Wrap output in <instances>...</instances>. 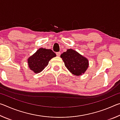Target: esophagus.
Instances as JSON below:
<instances>
[{"label":"esophagus","instance_id":"34e87169","mask_svg":"<svg viewBox=\"0 0 120 120\" xmlns=\"http://www.w3.org/2000/svg\"><path fill=\"white\" fill-rule=\"evenodd\" d=\"M56 56H60L61 53H60V52H56Z\"/></svg>","mask_w":120,"mask_h":120}]
</instances>
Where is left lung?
<instances>
[{
  "instance_id": "8db88e82",
  "label": "left lung",
  "mask_w": 120,
  "mask_h": 120,
  "mask_svg": "<svg viewBox=\"0 0 120 120\" xmlns=\"http://www.w3.org/2000/svg\"><path fill=\"white\" fill-rule=\"evenodd\" d=\"M60 56L66 67L76 76L84 74L88 67V60L72 49L67 50L61 54Z\"/></svg>"
}]
</instances>
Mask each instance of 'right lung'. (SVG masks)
<instances>
[{"label": "right lung", "mask_w": 120, "mask_h": 120, "mask_svg": "<svg viewBox=\"0 0 120 120\" xmlns=\"http://www.w3.org/2000/svg\"><path fill=\"white\" fill-rule=\"evenodd\" d=\"M56 56V53L52 50L40 48L28 59V66L35 74L39 73L48 66L49 61Z\"/></svg>", "instance_id": "right-lung-1"}]
</instances>
